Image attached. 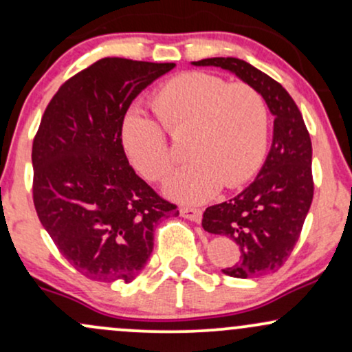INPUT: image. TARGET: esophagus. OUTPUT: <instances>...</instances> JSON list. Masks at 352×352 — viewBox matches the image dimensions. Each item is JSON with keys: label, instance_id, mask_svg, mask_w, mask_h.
Wrapping results in <instances>:
<instances>
[{"label": "esophagus", "instance_id": "1", "mask_svg": "<svg viewBox=\"0 0 352 352\" xmlns=\"http://www.w3.org/2000/svg\"><path fill=\"white\" fill-rule=\"evenodd\" d=\"M180 215L184 218H187V220H190V221H195V223H199V221L201 220V210L192 208V207H182Z\"/></svg>", "mask_w": 352, "mask_h": 352}]
</instances>
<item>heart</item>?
Returning <instances> with one entry per match:
<instances>
[{"label":"heart","mask_w":352,"mask_h":352,"mask_svg":"<svg viewBox=\"0 0 352 352\" xmlns=\"http://www.w3.org/2000/svg\"><path fill=\"white\" fill-rule=\"evenodd\" d=\"M152 109L172 137L187 135L185 155L192 160L165 184V193L173 200L201 204L221 185L233 188L248 182L263 164L268 107L248 84H227L207 72H182L157 89ZM162 128L139 114H129L122 125L124 151L151 182L164 180L173 162Z\"/></svg>","instance_id":"obj_1"}]
</instances>
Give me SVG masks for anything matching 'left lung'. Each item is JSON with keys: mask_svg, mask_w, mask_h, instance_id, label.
Wrapping results in <instances>:
<instances>
[{"mask_svg": "<svg viewBox=\"0 0 352 352\" xmlns=\"http://www.w3.org/2000/svg\"><path fill=\"white\" fill-rule=\"evenodd\" d=\"M193 66H215L232 72L263 96L274 117L273 142L256 179L235 199L208 207L205 232L236 241L241 256L221 272L254 278L280 270L292 254L313 201L311 139L292 96L280 82L246 60L208 58Z\"/></svg>", "mask_w": 352, "mask_h": 352, "instance_id": "left-lung-1", "label": "left lung"}]
</instances>
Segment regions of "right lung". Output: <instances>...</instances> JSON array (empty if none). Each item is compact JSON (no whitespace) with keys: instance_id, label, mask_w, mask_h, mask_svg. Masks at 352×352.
<instances>
[{"instance_id":"1","label":"right lung","mask_w":352,"mask_h":352,"mask_svg":"<svg viewBox=\"0 0 352 352\" xmlns=\"http://www.w3.org/2000/svg\"><path fill=\"white\" fill-rule=\"evenodd\" d=\"M175 67L124 58L99 59L59 87L33 142V200L39 221L80 274L131 283L153 250V230L179 210L129 165L125 112Z\"/></svg>"}]
</instances>
